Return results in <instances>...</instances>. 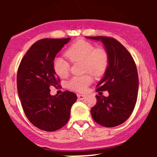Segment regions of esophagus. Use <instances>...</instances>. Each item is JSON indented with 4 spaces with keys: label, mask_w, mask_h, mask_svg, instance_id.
<instances>
[{
    "label": "esophagus",
    "mask_w": 157,
    "mask_h": 157,
    "mask_svg": "<svg viewBox=\"0 0 157 157\" xmlns=\"http://www.w3.org/2000/svg\"><path fill=\"white\" fill-rule=\"evenodd\" d=\"M77 98H78L80 100H84L85 95H83V94H77Z\"/></svg>",
    "instance_id": "esophagus-1"
}]
</instances>
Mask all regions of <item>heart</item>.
Segmentation results:
<instances>
[{
	"mask_svg": "<svg viewBox=\"0 0 157 157\" xmlns=\"http://www.w3.org/2000/svg\"><path fill=\"white\" fill-rule=\"evenodd\" d=\"M65 55L71 63L82 62L84 71L91 73L94 76L103 75L109 66V55L105 48H95L92 44L83 40H79L71 44ZM53 68L57 76L65 77L69 71V63L62 57H56L53 62ZM92 81L90 75L74 77L68 82V87L73 91L82 92Z\"/></svg>",
	"mask_w": 157,
	"mask_h": 157,
	"instance_id": "b5f03b06",
	"label": "heart"
}]
</instances>
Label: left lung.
Wrapping results in <instances>:
<instances>
[{"label":"left lung","mask_w":157,"mask_h":157,"mask_svg":"<svg viewBox=\"0 0 157 157\" xmlns=\"http://www.w3.org/2000/svg\"><path fill=\"white\" fill-rule=\"evenodd\" d=\"M86 38L101 41L109 58L104 76L97 85V91H108L109 95H96L97 104L91 109V116L104 127H115L128 119L136 105L139 88L136 64L117 40L102 36Z\"/></svg>","instance_id":"left-lung-1"}]
</instances>
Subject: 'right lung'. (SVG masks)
Returning <instances> with one entry per match:
<instances>
[{
  "mask_svg": "<svg viewBox=\"0 0 157 157\" xmlns=\"http://www.w3.org/2000/svg\"><path fill=\"white\" fill-rule=\"evenodd\" d=\"M70 39L37 41L23 57L17 70V93L23 111L29 120L43 131H55L63 127L77 100V95L68 91L59 96L50 94V87H56L60 82L53 62Z\"/></svg>",
  "mask_w": 157,
  "mask_h": 157,
  "instance_id": "1",
  "label": "right lung"
}]
</instances>
